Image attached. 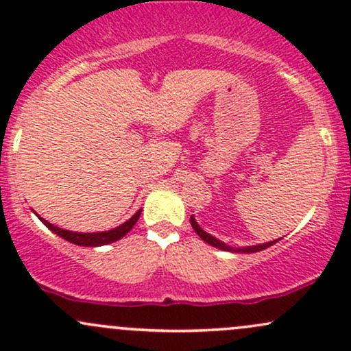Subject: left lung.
<instances>
[{
	"label": "left lung",
	"mask_w": 351,
	"mask_h": 351,
	"mask_svg": "<svg viewBox=\"0 0 351 351\" xmlns=\"http://www.w3.org/2000/svg\"><path fill=\"white\" fill-rule=\"evenodd\" d=\"M189 223H191V226H193V229H195V232L196 234H198L201 239L204 241V243H208L209 245H213V247H217V249H221V251H229V252H244V254H251V252H259V251H263V249H267L269 245H272V244H276L277 241H271V243H264V244H257V245H247V247H229L228 244H224L223 241H219V239H216L215 236H211V234H208L206 231H204V229H201L199 228V224L196 223L195 221V217H189Z\"/></svg>",
	"instance_id": "left-lung-1"
}]
</instances>
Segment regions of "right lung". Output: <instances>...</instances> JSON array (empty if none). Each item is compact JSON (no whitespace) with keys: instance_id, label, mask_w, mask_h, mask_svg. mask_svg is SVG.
Masks as SVG:
<instances>
[{"instance_id":"obj_1","label":"right lung","mask_w":351,"mask_h":351,"mask_svg":"<svg viewBox=\"0 0 351 351\" xmlns=\"http://www.w3.org/2000/svg\"><path fill=\"white\" fill-rule=\"evenodd\" d=\"M140 213H142V209H138V211H136L135 215L130 217V219L125 221V223L120 224L119 228L110 229V231H104V232H74V231H67V229L54 226V224H51L49 221L43 219V217H39V219H41L43 223H44V226L49 228L51 231L54 232V234L60 236V237H62V239L69 241V243H72V244L86 245V247H97V245H106V244L115 243V241L122 239V237L127 234V232L130 231L132 228L135 226L136 221H138V217H140Z\"/></svg>"}]
</instances>
